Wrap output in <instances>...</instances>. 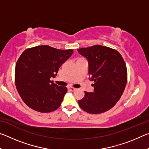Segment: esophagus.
<instances>
[{
	"instance_id": "esophagus-1",
	"label": "esophagus",
	"mask_w": 149,
	"mask_h": 149,
	"mask_svg": "<svg viewBox=\"0 0 149 149\" xmlns=\"http://www.w3.org/2000/svg\"><path fill=\"white\" fill-rule=\"evenodd\" d=\"M68 89L70 91H74L75 90H76V89H75V88L73 87H68Z\"/></svg>"
}]
</instances>
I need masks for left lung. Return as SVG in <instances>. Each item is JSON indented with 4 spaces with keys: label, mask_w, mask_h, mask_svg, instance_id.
I'll use <instances>...</instances> for the list:
<instances>
[{
    "label": "left lung",
    "mask_w": 149,
    "mask_h": 149,
    "mask_svg": "<svg viewBox=\"0 0 149 149\" xmlns=\"http://www.w3.org/2000/svg\"><path fill=\"white\" fill-rule=\"evenodd\" d=\"M89 62L90 80L94 81V91H85V97L78 100L80 108L89 114L107 112L122 97L127 84V72L122 55L111 48L94 45L77 49Z\"/></svg>",
    "instance_id": "1"
}]
</instances>
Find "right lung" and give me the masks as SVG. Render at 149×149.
Wrapping results in <instances>:
<instances>
[{
    "instance_id": "add662e5",
    "label": "right lung",
    "mask_w": 149,
    "mask_h": 149,
    "mask_svg": "<svg viewBox=\"0 0 149 149\" xmlns=\"http://www.w3.org/2000/svg\"><path fill=\"white\" fill-rule=\"evenodd\" d=\"M72 49L60 50L41 45L25 50L15 68V84L27 106L39 112H50L61 104L67 92L50 77H55L60 67L72 56Z\"/></svg>"
}]
</instances>
